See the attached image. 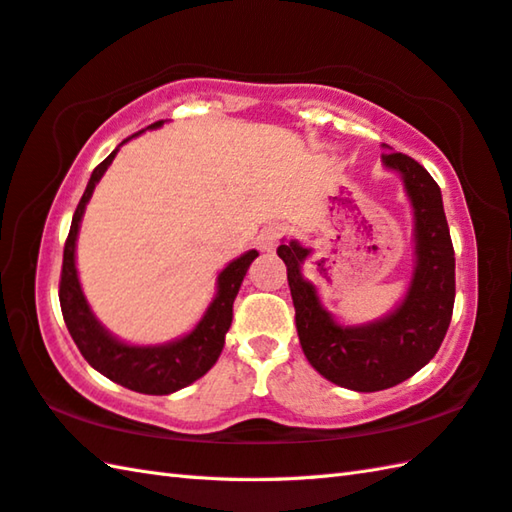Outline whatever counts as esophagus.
Here are the masks:
<instances>
[{"mask_svg":"<svg viewBox=\"0 0 512 512\" xmlns=\"http://www.w3.org/2000/svg\"><path fill=\"white\" fill-rule=\"evenodd\" d=\"M285 234H287V227L283 223H269L267 227L260 229L256 245H258V249H263V252H274L276 245L280 243V238H283Z\"/></svg>","mask_w":512,"mask_h":512,"instance_id":"34e87169","label":"esophagus"}]
</instances>
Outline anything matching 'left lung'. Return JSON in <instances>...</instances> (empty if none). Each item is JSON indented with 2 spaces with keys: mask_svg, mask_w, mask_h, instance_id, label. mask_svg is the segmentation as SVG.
Listing matches in <instances>:
<instances>
[{
  "mask_svg": "<svg viewBox=\"0 0 512 512\" xmlns=\"http://www.w3.org/2000/svg\"><path fill=\"white\" fill-rule=\"evenodd\" d=\"M382 163L402 176L415 216V271L393 314L362 327L338 325L302 276L311 249L296 241L276 249L287 265L296 329L309 364L329 382L360 393L391 389L429 364L451 325L455 302V252L440 185L402 152H384Z\"/></svg>",
  "mask_w": 512,
  "mask_h": 512,
  "instance_id": "8db88e82",
  "label": "left lung"
}]
</instances>
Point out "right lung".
Instances as JSON below:
<instances>
[{
    "instance_id": "add662e5",
    "label": "right lung",
    "mask_w": 512,
    "mask_h": 512,
    "mask_svg": "<svg viewBox=\"0 0 512 512\" xmlns=\"http://www.w3.org/2000/svg\"><path fill=\"white\" fill-rule=\"evenodd\" d=\"M163 121L152 123L150 128H159ZM143 132V130H141ZM137 132V134H141ZM132 134V137H137ZM128 137L125 141H130ZM121 141V145L125 143ZM114 150L108 159H103L95 172H92L86 192H83L81 201L72 216V225L66 238L64 247V265H61V280H59V302H61V314H64V322L70 331L72 340H75L81 356L88 360L92 369L106 375L112 382L121 384V387L148 393V395H168L179 391L194 380L203 378L210 371L218 356H221L225 333L232 325V307L238 289H241L243 278L247 274L252 260L258 256L256 249L243 254L229 263L216 280V298L212 305L207 307L205 316L201 322L187 333V336L159 344V347H132L125 344L101 327V322L90 311V305L86 296H83L77 267H75V245L79 234V223L83 210L92 196V190L99 183L103 172L108 170L112 163Z\"/></svg>"
}]
</instances>
